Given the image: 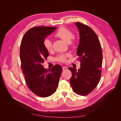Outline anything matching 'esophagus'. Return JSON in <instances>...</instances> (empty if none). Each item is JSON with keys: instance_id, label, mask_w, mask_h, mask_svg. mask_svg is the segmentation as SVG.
I'll return each mask as SVG.
<instances>
[{"instance_id": "34e87169", "label": "esophagus", "mask_w": 121, "mask_h": 121, "mask_svg": "<svg viewBox=\"0 0 121 121\" xmlns=\"http://www.w3.org/2000/svg\"><path fill=\"white\" fill-rule=\"evenodd\" d=\"M62 70L63 71H65L68 70V68L67 67H62Z\"/></svg>"}]
</instances>
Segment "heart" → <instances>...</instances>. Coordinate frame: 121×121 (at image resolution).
Wrapping results in <instances>:
<instances>
[{
  "mask_svg": "<svg viewBox=\"0 0 121 121\" xmlns=\"http://www.w3.org/2000/svg\"><path fill=\"white\" fill-rule=\"evenodd\" d=\"M55 36L60 38L67 43H70L73 37V34L71 30L65 27H61L55 34ZM43 45L46 49L48 51H50L52 49V43L50 39L46 38L43 41ZM69 54H62L59 55L56 58V60L59 62H65L66 57L69 56Z\"/></svg>",
  "mask_w": 121,
  "mask_h": 121,
  "instance_id": "obj_1",
  "label": "heart"
}]
</instances>
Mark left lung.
Wrapping results in <instances>:
<instances>
[{
	"mask_svg": "<svg viewBox=\"0 0 121 121\" xmlns=\"http://www.w3.org/2000/svg\"><path fill=\"white\" fill-rule=\"evenodd\" d=\"M75 24L79 33L76 54L81 68H69L72 75L70 84L74 92L79 95H88L96 88L101 77L102 52L97 35L91 27L80 22Z\"/></svg>",
	"mask_w": 121,
	"mask_h": 121,
	"instance_id": "1",
	"label": "left lung"
}]
</instances>
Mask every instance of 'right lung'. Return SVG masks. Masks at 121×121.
Instances as JSON below:
<instances>
[{
  "label": "right lung",
  "instance_id": "right-lung-1",
  "mask_svg": "<svg viewBox=\"0 0 121 121\" xmlns=\"http://www.w3.org/2000/svg\"><path fill=\"white\" fill-rule=\"evenodd\" d=\"M56 29L48 26L33 27L25 33L20 46V59L25 82L30 91L41 97H49L56 91L62 71L59 65L50 70L42 65L49 56L43 41Z\"/></svg>",
  "mask_w": 121,
  "mask_h": 121
}]
</instances>
